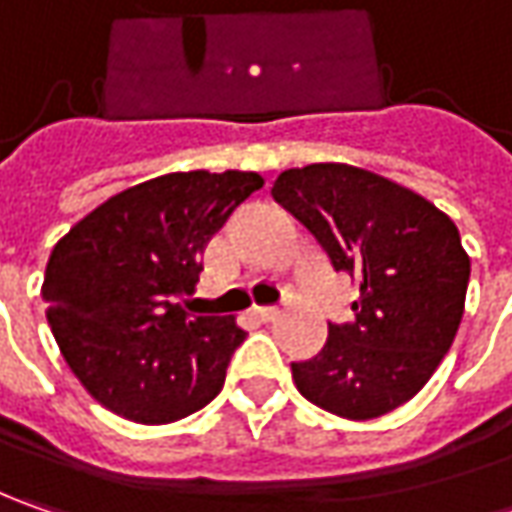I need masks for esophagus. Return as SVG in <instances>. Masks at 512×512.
<instances>
[{
  "label": "esophagus",
  "instance_id": "esophagus-1",
  "mask_svg": "<svg viewBox=\"0 0 512 512\" xmlns=\"http://www.w3.org/2000/svg\"><path fill=\"white\" fill-rule=\"evenodd\" d=\"M276 313H279V307H253V316H256V319H262V322L276 319Z\"/></svg>",
  "mask_w": 512,
  "mask_h": 512
}]
</instances>
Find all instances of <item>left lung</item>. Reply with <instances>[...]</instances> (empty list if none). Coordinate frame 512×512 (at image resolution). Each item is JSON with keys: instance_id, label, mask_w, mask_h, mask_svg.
Listing matches in <instances>:
<instances>
[{"instance_id": "left-lung-1", "label": "left lung", "mask_w": 512, "mask_h": 512, "mask_svg": "<svg viewBox=\"0 0 512 512\" xmlns=\"http://www.w3.org/2000/svg\"><path fill=\"white\" fill-rule=\"evenodd\" d=\"M273 199L359 285L353 319L327 322L325 347L293 362L307 402L376 419L422 390L456 339L470 279L459 227L419 193L353 165L279 173Z\"/></svg>"}]
</instances>
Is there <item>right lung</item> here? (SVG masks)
<instances>
[{"instance_id":"1","label":"right lung","mask_w":512,"mask_h":512,"mask_svg":"<svg viewBox=\"0 0 512 512\" xmlns=\"http://www.w3.org/2000/svg\"><path fill=\"white\" fill-rule=\"evenodd\" d=\"M259 173H168L110 196L53 247L42 299L65 362L90 396L139 424L213 402L245 330L193 313L202 250Z\"/></svg>"}]
</instances>
